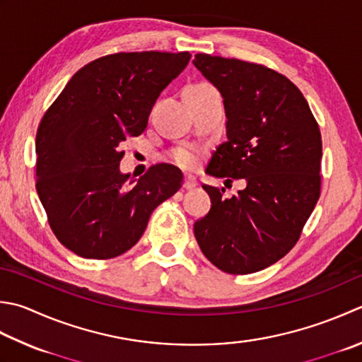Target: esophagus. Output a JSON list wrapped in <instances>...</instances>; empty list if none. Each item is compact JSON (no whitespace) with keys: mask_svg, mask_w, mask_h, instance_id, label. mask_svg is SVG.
Masks as SVG:
<instances>
[{"mask_svg":"<svg viewBox=\"0 0 362 362\" xmlns=\"http://www.w3.org/2000/svg\"><path fill=\"white\" fill-rule=\"evenodd\" d=\"M196 187H197V180L194 179V177L187 175L185 180H183V188H185V189H193Z\"/></svg>","mask_w":362,"mask_h":362,"instance_id":"obj_1","label":"esophagus"}]
</instances>
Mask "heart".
Here are the masks:
<instances>
[{"instance_id":"heart-1","label":"heart","mask_w":362,"mask_h":362,"mask_svg":"<svg viewBox=\"0 0 362 362\" xmlns=\"http://www.w3.org/2000/svg\"><path fill=\"white\" fill-rule=\"evenodd\" d=\"M207 88H211L207 83H196V84H191V86H188L187 90H199V89H207ZM171 160L179 168L189 171V169H194L197 165V160H199V151L194 147L174 148V151L171 152Z\"/></svg>"}]
</instances>
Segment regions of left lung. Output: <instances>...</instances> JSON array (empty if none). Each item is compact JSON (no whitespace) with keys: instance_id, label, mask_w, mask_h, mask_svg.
I'll list each match as a JSON object with an SVG mask.
<instances>
[{"instance_id":"1","label":"left lung","mask_w":362,"mask_h":362,"mask_svg":"<svg viewBox=\"0 0 362 362\" xmlns=\"http://www.w3.org/2000/svg\"><path fill=\"white\" fill-rule=\"evenodd\" d=\"M193 64L221 92L228 117V141L216 147L205 173L246 183L230 199L223 188L202 187L211 209L194 223V237L221 272H260L298 242L320 197V129L287 76L204 53Z\"/></svg>"}]
</instances>
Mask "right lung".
Listing matches in <instances>:
<instances>
[{
	"instance_id": "right-lung-1",
	"label": "right lung",
	"mask_w": 362,
	"mask_h": 362,
	"mask_svg": "<svg viewBox=\"0 0 362 362\" xmlns=\"http://www.w3.org/2000/svg\"><path fill=\"white\" fill-rule=\"evenodd\" d=\"M191 54L103 56L70 78L35 134V189L59 242L84 259L117 257L138 243L148 218L180 189L179 168L160 163L134 180L119 171L120 144L139 136L161 90Z\"/></svg>"
}]
</instances>
